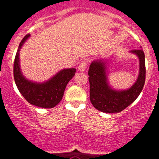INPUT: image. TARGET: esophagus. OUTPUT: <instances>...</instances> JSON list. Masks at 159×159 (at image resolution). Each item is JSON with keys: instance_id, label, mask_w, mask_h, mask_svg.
Returning a JSON list of instances; mask_svg holds the SVG:
<instances>
[{"instance_id": "obj_1", "label": "esophagus", "mask_w": 159, "mask_h": 159, "mask_svg": "<svg viewBox=\"0 0 159 159\" xmlns=\"http://www.w3.org/2000/svg\"><path fill=\"white\" fill-rule=\"evenodd\" d=\"M87 68V62L85 61H82L81 63L78 65V70L79 71H85Z\"/></svg>"}]
</instances>
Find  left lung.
I'll use <instances>...</instances> for the list:
<instances>
[{"label": "left lung", "instance_id": "1", "mask_svg": "<svg viewBox=\"0 0 159 159\" xmlns=\"http://www.w3.org/2000/svg\"><path fill=\"white\" fill-rule=\"evenodd\" d=\"M139 59V73L135 84L127 90L111 89L107 81L106 65L103 60H96L89 70L90 101L99 111L106 113H117L125 109L136 100L144 86L146 78L145 55L142 49L131 51Z\"/></svg>", "mask_w": 159, "mask_h": 159}]
</instances>
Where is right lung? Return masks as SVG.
<instances>
[{
  "label": "right lung",
  "instance_id": "add662e5",
  "mask_svg": "<svg viewBox=\"0 0 159 159\" xmlns=\"http://www.w3.org/2000/svg\"><path fill=\"white\" fill-rule=\"evenodd\" d=\"M29 36L28 34L23 38L14 60L13 75L16 85L23 97L31 104L43 108H54L62 100L66 87L75 75L76 69L62 70L51 79L43 83L28 81L21 73L19 55L21 47Z\"/></svg>",
  "mask_w": 159,
  "mask_h": 159
}]
</instances>
